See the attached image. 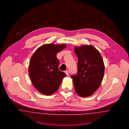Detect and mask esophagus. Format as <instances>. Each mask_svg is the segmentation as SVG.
Masks as SVG:
<instances>
[{
  "instance_id": "esophagus-1",
  "label": "esophagus",
  "mask_w": 129,
  "mask_h": 129,
  "mask_svg": "<svg viewBox=\"0 0 129 129\" xmlns=\"http://www.w3.org/2000/svg\"><path fill=\"white\" fill-rule=\"evenodd\" d=\"M64 73H65V74H66L67 75H68L69 74V71L68 70H67V71H66L64 72Z\"/></svg>"
}]
</instances>
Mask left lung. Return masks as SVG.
Segmentation results:
<instances>
[{
	"label": "left lung",
	"mask_w": 129,
	"mask_h": 129,
	"mask_svg": "<svg viewBox=\"0 0 129 129\" xmlns=\"http://www.w3.org/2000/svg\"><path fill=\"white\" fill-rule=\"evenodd\" d=\"M78 57V72L72 75L76 93L82 97L90 96L95 92L102 81L104 63L100 52L92 45L74 47Z\"/></svg>",
	"instance_id": "left-lung-1"
}]
</instances>
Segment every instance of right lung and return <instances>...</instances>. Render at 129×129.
<instances>
[{
  "mask_svg": "<svg viewBox=\"0 0 129 129\" xmlns=\"http://www.w3.org/2000/svg\"><path fill=\"white\" fill-rule=\"evenodd\" d=\"M67 47L65 44H48L38 48L31 56L29 74L32 83L38 91L46 95L56 92L65 73L58 69L56 54Z\"/></svg>",
  "mask_w": 129,
  "mask_h": 129,
  "instance_id": "obj_1",
  "label": "right lung"
}]
</instances>
